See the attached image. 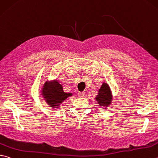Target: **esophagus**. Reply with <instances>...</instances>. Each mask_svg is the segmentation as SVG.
<instances>
[{"label":"esophagus","mask_w":158,"mask_h":158,"mask_svg":"<svg viewBox=\"0 0 158 158\" xmlns=\"http://www.w3.org/2000/svg\"><path fill=\"white\" fill-rule=\"evenodd\" d=\"M85 94V92H80V93H78V95H79V97H84Z\"/></svg>","instance_id":"1"}]
</instances>
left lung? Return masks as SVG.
Wrapping results in <instances>:
<instances>
[{
    "label": "left lung",
    "instance_id": "1",
    "mask_svg": "<svg viewBox=\"0 0 158 158\" xmlns=\"http://www.w3.org/2000/svg\"><path fill=\"white\" fill-rule=\"evenodd\" d=\"M96 101L100 106L107 108L110 105L113 100V94L109 85L104 82L98 91V94L95 97Z\"/></svg>",
    "mask_w": 158,
    "mask_h": 158
}]
</instances>
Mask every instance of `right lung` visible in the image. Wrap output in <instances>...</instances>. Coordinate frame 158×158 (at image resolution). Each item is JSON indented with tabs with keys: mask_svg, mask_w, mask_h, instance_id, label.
I'll use <instances>...</instances> for the list:
<instances>
[{
	"mask_svg": "<svg viewBox=\"0 0 158 158\" xmlns=\"http://www.w3.org/2000/svg\"><path fill=\"white\" fill-rule=\"evenodd\" d=\"M41 95L50 107L57 108L68 97L73 96V93H65L58 80H54L51 84H44L41 90Z\"/></svg>",
	"mask_w": 158,
	"mask_h": 158,
	"instance_id": "right-lung-1",
	"label": "right lung"
}]
</instances>
